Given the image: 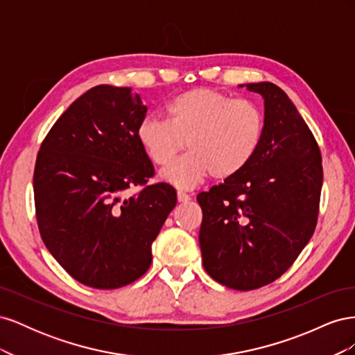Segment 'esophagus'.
Returning a JSON list of instances; mask_svg holds the SVG:
<instances>
[{"label": "esophagus", "mask_w": 355, "mask_h": 355, "mask_svg": "<svg viewBox=\"0 0 355 355\" xmlns=\"http://www.w3.org/2000/svg\"><path fill=\"white\" fill-rule=\"evenodd\" d=\"M189 200H191V196L185 194V192H182V191L178 192V201L179 202H188Z\"/></svg>", "instance_id": "34e87169"}]
</instances>
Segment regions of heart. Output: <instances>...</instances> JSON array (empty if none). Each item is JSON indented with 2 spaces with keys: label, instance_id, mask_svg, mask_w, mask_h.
I'll use <instances>...</instances> for the list:
<instances>
[{
  "label": "heart",
  "instance_id": "1",
  "mask_svg": "<svg viewBox=\"0 0 355 355\" xmlns=\"http://www.w3.org/2000/svg\"><path fill=\"white\" fill-rule=\"evenodd\" d=\"M263 125L253 102L201 87L178 94L167 106V120L144 118L137 141L157 166L169 163L187 141L190 151L161 170L159 178L189 189L210 173L219 180L239 175L259 149Z\"/></svg>",
  "mask_w": 355,
  "mask_h": 355
}]
</instances>
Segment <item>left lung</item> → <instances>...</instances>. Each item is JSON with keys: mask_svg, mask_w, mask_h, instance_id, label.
<instances>
[{"mask_svg": "<svg viewBox=\"0 0 355 355\" xmlns=\"http://www.w3.org/2000/svg\"><path fill=\"white\" fill-rule=\"evenodd\" d=\"M245 87L263 98L259 149L239 175L197 196L204 270L235 290L270 284L292 266L314 234L323 185L320 148L288 96L268 81Z\"/></svg>", "mask_w": 355, "mask_h": 355, "instance_id": "1", "label": "left lung"}]
</instances>
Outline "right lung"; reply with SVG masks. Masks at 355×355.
<instances>
[{"label": "right lung", "mask_w": 355, "mask_h": 355, "mask_svg": "<svg viewBox=\"0 0 355 355\" xmlns=\"http://www.w3.org/2000/svg\"><path fill=\"white\" fill-rule=\"evenodd\" d=\"M148 108L130 87L96 85L72 102L41 144L34 171L41 239L75 280L94 288L136 282L176 206L137 141ZM142 186L135 196L126 189Z\"/></svg>", "instance_id": "add662e5"}]
</instances>
